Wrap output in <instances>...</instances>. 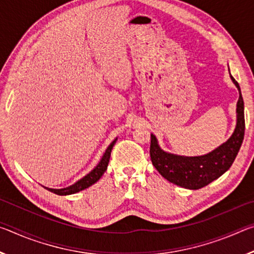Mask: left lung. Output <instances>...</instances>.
Returning <instances> with one entry per match:
<instances>
[{
	"label": "left lung",
	"mask_w": 254,
	"mask_h": 254,
	"mask_svg": "<svg viewBox=\"0 0 254 254\" xmlns=\"http://www.w3.org/2000/svg\"><path fill=\"white\" fill-rule=\"evenodd\" d=\"M230 77L239 91V101L236 103L235 128L224 143L203 156L186 157L163 151L156 135L151 134L150 157L152 165L168 182L187 189H199L221 177L235 160L243 142L246 122L240 85L231 74Z\"/></svg>",
	"instance_id": "left-lung-1"
}]
</instances>
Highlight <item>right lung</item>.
Masks as SVG:
<instances>
[{"label":"right lung","mask_w":254,"mask_h":254,"mask_svg":"<svg viewBox=\"0 0 254 254\" xmlns=\"http://www.w3.org/2000/svg\"><path fill=\"white\" fill-rule=\"evenodd\" d=\"M118 137L117 139H114L113 142H112L109 147H107L106 151L103 154L102 159L100 160V162L97 163V166L94 168L92 171H89V173L84 176L83 178L77 180L75 184L70 185V186H68L66 188H60V189H55V188H48V187H45L47 190H49L51 192H54V194H57L60 196H66V195H71V194H76V192H78L80 190H84V189L88 188L89 186H92V185L95 184L98 179H100L103 174L105 173L106 169H107V166H109V161H110V157H111V151L112 149H113L115 142H117Z\"/></svg>","instance_id":"obj_1"}]
</instances>
